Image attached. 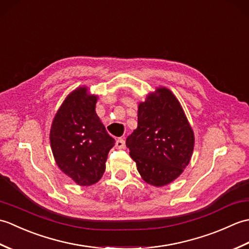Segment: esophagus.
Instances as JSON below:
<instances>
[{
    "mask_svg": "<svg viewBox=\"0 0 249 249\" xmlns=\"http://www.w3.org/2000/svg\"><path fill=\"white\" fill-rule=\"evenodd\" d=\"M124 145H125V141H124V139L120 138V139L116 140V142H115V146L118 147V149H123Z\"/></svg>",
    "mask_w": 249,
    "mask_h": 249,
    "instance_id": "esophagus-1",
    "label": "esophagus"
}]
</instances>
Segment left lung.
Instances as JSON below:
<instances>
[{"instance_id":"left-lung-1","label":"left lung","mask_w":249,"mask_h":249,"mask_svg":"<svg viewBox=\"0 0 249 249\" xmlns=\"http://www.w3.org/2000/svg\"><path fill=\"white\" fill-rule=\"evenodd\" d=\"M129 155L142 179L166 186L192 160L195 135L184 110L170 89L158 87L138 105V126L126 139Z\"/></svg>"}]
</instances>
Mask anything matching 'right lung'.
<instances>
[{"label": "right lung", "instance_id": "add662e5", "mask_svg": "<svg viewBox=\"0 0 249 249\" xmlns=\"http://www.w3.org/2000/svg\"><path fill=\"white\" fill-rule=\"evenodd\" d=\"M98 96L79 87L67 95L52 121L50 145L60 170L79 186L102 178L114 139L95 112Z\"/></svg>", "mask_w": 249, "mask_h": 249}]
</instances>
